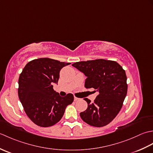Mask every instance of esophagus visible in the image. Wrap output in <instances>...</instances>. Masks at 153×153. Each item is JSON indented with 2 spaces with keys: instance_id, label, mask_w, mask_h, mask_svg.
<instances>
[{
  "instance_id": "obj_1",
  "label": "esophagus",
  "mask_w": 153,
  "mask_h": 153,
  "mask_svg": "<svg viewBox=\"0 0 153 153\" xmlns=\"http://www.w3.org/2000/svg\"><path fill=\"white\" fill-rule=\"evenodd\" d=\"M79 100V98H77V97H76V96H74V100H75V101H77V100Z\"/></svg>"
}]
</instances>
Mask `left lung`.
I'll list each match as a JSON object with an SVG mask.
<instances>
[{
  "label": "left lung",
  "mask_w": 153,
  "mask_h": 153,
  "mask_svg": "<svg viewBox=\"0 0 153 153\" xmlns=\"http://www.w3.org/2000/svg\"><path fill=\"white\" fill-rule=\"evenodd\" d=\"M72 66L87 77L85 88L99 92L93 103L84 99L88 106L80 113L81 118L87 124L97 128L108 124L120 111L127 95L125 70L116 61L105 59L78 62Z\"/></svg>",
  "instance_id": "8db88e82"
}]
</instances>
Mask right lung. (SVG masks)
<instances>
[{
    "label": "right lung",
    "instance_id": "right-lung-1",
    "mask_svg": "<svg viewBox=\"0 0 153 153\" xmlns=\"http://www.w3.org/2000/svg\"><path fill=\"white\" fill-rule=\"evenodd\" d=\"M70 63L48 58L31 60L25 65L18 80V97L27 116L43 128L56 124L62 118L66 106L74 101L69 93L60 97L54 91L60 71Z\"/></svg>",
    "mask_w": 153,
    "mask_h": 153
}]
</instances>
